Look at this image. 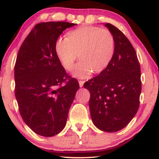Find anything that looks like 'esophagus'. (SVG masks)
I'll list each match as a JSON object with an SVG mask.
<instances>
[{
	"label": "esophagus",
	"mask_w": 159,
	"mask_h": 159,
	"mask_svg": "<svg viewBox=\"0 0 159 159\" xmlns=\"http://www.w3.org/2000/svg\"><path fill=\"white\" fill-rule=\"evenodd\" d=\"M78 83H79L80 87H83L84 83V81H78Z\"/></svg>",
	"instance_id": "34e87169"
}]
</instances>
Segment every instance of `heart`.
<instances>
[{"mask_svg":"<svg viewBox=\"0 0 159 159\" xmlns=\"http://www.w3.org/2000/svg\"><path fill=\"white\" fill-rule=\"evenodd\" d=\"M54 52L67 71L73 68L78 56L81 61L75 67L73 75L84 78L93 72L99 74L107 68L114 56L115 40L106 29L81 26L67 33L66 38H58L54 43Z\"/></svg>","mask_w":159,"mask_h":159,"instance_id":"1","label":"heart"}]
</instances>
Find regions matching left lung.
Instances as JSON below:
<instances>
[{
  "label": "left lung",
  "instance_id": "1",
  "mask_svg": "<svg viewBox=\"0 0 159 159\" xmlns=\"http://www.w3.org/2000/svg\"><path fill=\"white\" fill-rule=\"evenodd\" d=\"M105 26L115 40L114 58L104 72L84 87L90 91L94 125L104 132H116L130 123L139 108L140 66L134 47L123 33L110 23Z\"/></svg>",
  "mask_w": 159,
  "mask_h": 159
}]
</instances>
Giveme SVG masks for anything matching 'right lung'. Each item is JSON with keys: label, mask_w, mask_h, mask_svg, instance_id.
<instances>
[{"label": "right lung", "mask_w": 159, "mask_h": 159, "mask_svg": "<svg viewBox=\"0 0 159 159\" xmlns=\"http://www.w3.org/2000/svg\"><path fill=\"white\" fill-rule=\"evenodd\" d=\"M75 24H37L20 47L14 69L15 95L19 113L36 134L52 137L66 124L69 108L79 89L77 79L66 72L54 52V43Z\"/></svg>", "instance_id": "add662e5"}]
</instances>
